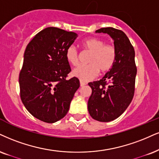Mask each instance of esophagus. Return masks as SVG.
<instances>
[{
	"label": "esophagus",
	"mask_w": 159,
	"mask_h": 159,
	"mask_svg": "<svg viewBox=\"0 0 159 159\" xmlns=\"http://www.w3.org/2000/svg\"><path fill=\"white\" fill-rule=\"evenodd\" d=\"M80 86H84L85 85H86V83H85V82H83V81H81V80H80Z\"/></svg>",
	"instance_id": "1"
}]
</instances>
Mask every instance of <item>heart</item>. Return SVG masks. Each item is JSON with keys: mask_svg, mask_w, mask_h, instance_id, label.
I'll return each mask as SVG.
<instances>
[{"mask_svg": "<svg viewBox=\"0 0 159 159\" xmlns=\"http://www.w3.org/2000/svg\"><path fill=\"white\" fill-rule=\"evenodd\" d=\"M85 51L91 52L88 62L89 65L80 66L74 70L73 74L81 81L93 80L99 74L108 71L112 68L116 60L117 52L113 44L105 43L102 38H91L86 39L83 43ZM66 57L72 66H76L80 63V52L74 45L67 48Z\"/></svg>", "mask_w": 159, "mask_h": 159, "instance_id": "obj_1", "label": "heart"}]
</instances>
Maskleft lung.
<instances>
[{"instance_id":"8db88e82","label":"left lung","mask_w":159,"mask_h":159,"mask_svg":"<svg viewBox=\"0 0 159 159\" xmlns=\"http://www.w3.org/2000/svg\"><path fill=\"white\" fill-rule=\"evenodd\" d=\"M98 33H107L114 40L116 60L102 79L89 83L92 93L88 109L95 120L107 122L118 118L129 106L135 92L137 68L135 51L127 35L112 27L102 28Z\"/></svg>"}]
</instances>
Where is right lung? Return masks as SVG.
<instances>
[{"label":"right lung","mask_w":159,"mask_h":159,"mask_svg":"<svg viewBox=\"0 0 159 159\" xmlns=\"http://www.w3.org/2000/svg\"><path fill=\"white\" fill-rule=\"evenodd\" d=\"M76 37L74 32L48 27L25 48L19 74L20 95L27 111L39 120L54 123L63 118L79 89L78 78L66 79L71 69L66 52Z\"/></svg>","instance_id":"1"}]
</instances>
